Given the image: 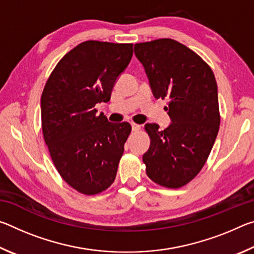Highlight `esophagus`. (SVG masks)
Instances as JSON below:
<instances>
[{"label":"esophagus","instance_id":"1","mask_svg":"<svg viewBox=\"0 0 254 254\" xmlns=\"http://www.w3.org/2000/svg\"><path fill=\"white\" fill-rule=\"evenodd\" d=\"M131 126H132V131H139L141 128V126H139V124H136L134 122H132Z\"/></svg>","mask_w":254,"mask_h":254}]
</instances>
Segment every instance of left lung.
Returning <instances> with one entry per match:
<instances>
[{
    "label": "left lung",
    "instance_id": "left-lung-1",
    "mask_svg": "<svg viewBox=\"0 0 254 254\" xmlns=\"http://www.w3.org/2000/svg\"><path fill=\"white\" fill-rule=\"evenodd\" d=\"M156 98L168 100L170 126L147 123L150 148L143 154L148 177L167 188H180L203 168L220 128L217 84L210 67L173 39L134 45Z\"/></svg>",
    "mask_w": 254,
    "mask_h": 254
}]
</instances>
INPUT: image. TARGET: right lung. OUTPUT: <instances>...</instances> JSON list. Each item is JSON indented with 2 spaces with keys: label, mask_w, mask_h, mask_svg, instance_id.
Instances as JSON below:
<instances>
[{
  "label": "right lung",
  "mask_w": 254,
  "mask_h": 254,
  "mask_svg": "<svg viewBox=\"0 0 254 254\" xmlns=\"http://www.w3.org/2000/svg\"><path fill=\"white\" fill-rule=\"evenodd\" d=\"M132 55V44L81 42L60 59L42 92L41 126L50 157L62 178L84 195L104 191L117 176L132 127L109 122L95 105L110 101Z\"/></svg>",
  "instance_id": "add662e5"
}]
</instances>
